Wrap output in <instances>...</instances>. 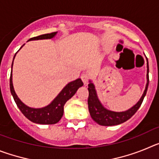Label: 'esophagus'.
I'll list each match as a JSON object with an SVG mask.
<instances>
[{"label": "esophagus", "instance_id": "esophagus-1", "mask_svg": "<svg viewBox=\"0 0 159 159\" xmlns=\"http://www.w3.org/2000/svg\"><path fill=\"white\" fill-rule=\"evenodd\" d=\"M81 80H82L84 84H87L88 83V80H89V75L88 73H83L81 75Z\"/></svg>", "mask_w": 159, "mask_h": 159}]
</instances>
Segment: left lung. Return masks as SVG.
Returning <instances> with one entry per match:
<instances>
[{"label": "left lung", "instance_id": "obj_1", "mask_svg": "<svg viewBox=\"0 0 159 159\" xmlns=\"http://www.w3.org/2000/svg\"><path fill=\"white\" fill-rule=\"evenodd\" d=\"M147 59V84L143 94L142 95L140 99L137 102V103L130 107V109L124 111H113L108 110L101 103L100 100L97 95L95 87L92 80H89L88 84V92H89V96L88 99V110H89L91 117L92 118L94 121L96 122L98 124L101 126H115L119 125L124 122L127 121L129 119L134 116L138 109L140 107L143 99L145 97L147 92V88L149 85V64L148 60Z\"/></svg>", "mask_w": 159, "mask_h": 159}]
</instances>
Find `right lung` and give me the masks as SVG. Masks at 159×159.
Instances as JSON below:
<instances>
[{
  "label": "right lung",
  "mask_w": 159,
  "mask_h": 159,
  "mask_svg": "<svg viewBox=\"0 0 159 159\" xmlns=\"http://www.w3.org/2000/svg\"><path fill=\"white\" fill-rule=\"evenodd\" d=\"M57 32H52V33H48V34L40 35L39 36L36 37H32L29 39L28 41L31 40H48V39H52L55 36H57ZM25 45V44H24ZM24 45L20 47L21 48ZM20 48L19 50H20ZM19 52V51H18ZM16 52V53H17ZM16 53L15 54L13 57V60L15 57H16ZM12 71H11L10 75V92L13 97L14 101L17 105L20 111L23 113L24 116L29 119L31 122L38 124H55V123H58L62 118L64 115V106L68 99H70L73 95H75V92L79 88L84 85V83L82 82L81 79H77L75 80L69 82L68 84L61 90V92L58 94L56 98L52 101L48 105L40 108H34L30 107L25 104L19 97L15 92V90L13 88V84H12Z\"/></svg>",
  "instance_id": "add662e5"
}]
</instances>
